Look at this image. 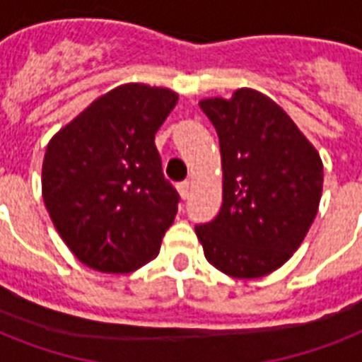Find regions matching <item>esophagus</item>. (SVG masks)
I'll list each match as a JSON object with an SVG mask.
<instances>
[{
  "instance_id": "obj_1",
  "label": "esophagus",
  "mask_w": 362,
  "mask_h": 362,
  "mask_svg": "<svg viewBox=\"0 0 362 362\" xmlns=\"http://www.w3.org/2000/svg\"><path fill=\"white\" fill-rule=\"evenodd\" d=\"M176 187H178V193H180L182 199L189 197V192H192V182L184 180V182H180V184H178Z\"/></svg>"
}]
</instances>
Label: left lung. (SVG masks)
Here are the masks:
<instances>
[{
  "label": "left lung",
  "mask_w": 362,
  "mask_h": 362,
  "mask_svg": "<svg viewBox=\"0 0 362 362\" xmlns=\"http://www.w3.org/2000/svg\"><path fill=\"white\" fill-rule=\"evenodd\" d=\"M220 139L223 203L195 226L204 257L233 278L280 269L308 233L323 189L320 153L263 93L242 88L199 103Z\"/></svg>",
  "instance_id": "1"
}]
</instances>
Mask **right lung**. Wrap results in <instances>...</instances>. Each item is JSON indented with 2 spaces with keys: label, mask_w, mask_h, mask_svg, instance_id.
<instances>
[{
  "label": "right lung",
  "mask_w": 362,
  "mask_h": 362,
  "mask_svg": "<svg viewBox=\"0 0 362 362\" xmlns=\"http://www.w3.org/2000/svg\"><path fill=\"white\" fill-rule=\"evenodd\" d=\"M178 95L124 84L48 142L42 199L59 237L90 269L136 270L159 253L180 195L163 175L156 133Z\"/></svg>",
  "instance_id": "add662e5"
}]
</instances>
